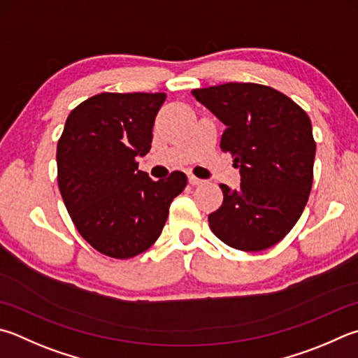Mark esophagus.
<instances>
[{"instance_id":"1","label":"esophagus","mask_w":358,"mask_h":358,"mask_svg":"<svg viewBox=\"0 0 358 358\" xmlns=\"http://www.w3.org/2000/svg\"><path fill=\"white\" fill-rule=\"evenodd\" d=\"M189 183H191L192 186H199V185H203L205 180H200V178H197V177H194V175H189Z\"/></svg>"}]
</instances>
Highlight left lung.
Listing matches in <instances>:
<instances>
[{"label": "left lung", "instance_id": "left-lung-1", "mask_svg": "<svg viewBox=\"0 0 358 358\" xmlns=\"http://www.w3.org/2000/svg\"><path fill=\"white\" fill-rule=\"evenodd\" d=\"M192 95L227 127L220 148L241 173L239 189L220 185L224 201L208 216L210 229L233 249H269L288 235L308 201L316 153L310 117L263 84L227 83Z\"/></svg>", "mask_w": 358, "mask_h": 358}]
</instances>
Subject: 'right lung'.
<instances>
[{
    "label": "right lung",
    "mask_w": 358,
    "mask_h": 358,
    "mask_svg": "<svg viewBox=\"0 0 358 358\" xmlns=\"http://www.w3.org/2000/svg\"><path fill=\"white\" fill-rule=\"evenodd\" d=\"M166 94L94 95L78 105L57 141V185L80 235L111 258H131L159 238L187 177L153 181L138 169L150 152Z\"/></svg>",
    "instance_id": "right-lung-1"
}]
</instances>
